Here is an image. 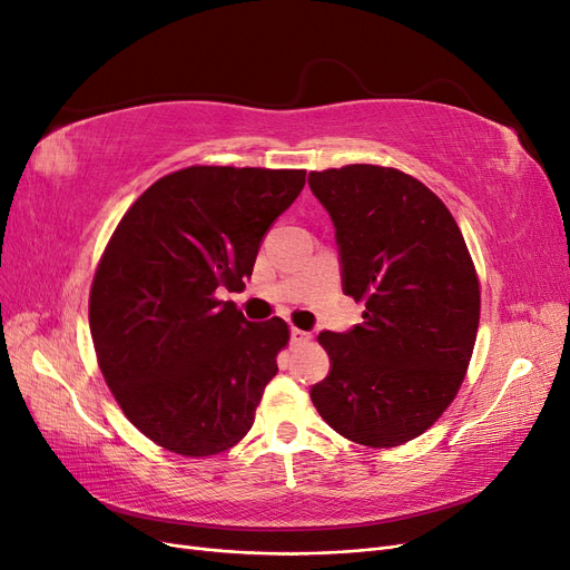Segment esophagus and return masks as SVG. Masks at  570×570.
Masks as SVG:
<instances>
[{"label": "esophagus", "mask_w": 570, "mask_h": 570, "mask_svg": "<svg viewBox=\"0 0 570 570\" xmlns=\"http://www.w3.org/2000/svg\"><path fill=\"white\" fill-rule=\"evenodd\" d=\"M289 337H292V342H295V344H304V342H312V333H306V331H299V327H292V331H289Z\"/></svg>", "instance_id": "1"}]
</instances>
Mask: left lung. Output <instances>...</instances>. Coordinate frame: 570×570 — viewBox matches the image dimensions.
<instances>
[{"instance_id":"obj_1","label":"left lung","mask_w":570,"mask_h":570,"mask_svg":"<svg viewBox=\"0 0 570 570\" xmlns=\"http://www.w3.org/2000/svg\"><path fill=\"white\" fill-rule=\"evenodd\" d=\"M335 223L342 289L364 323L321 333L331 373L312 402L335 433L390 450L433 425L469 371L480 281L444 202L402 170L373 164L312 170Z\"/></svg>"}]
</instances>
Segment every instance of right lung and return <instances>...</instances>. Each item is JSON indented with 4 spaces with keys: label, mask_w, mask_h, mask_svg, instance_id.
Listing matches in <instances>:
<instances>
[{
    "label": "right lung",
    "mask_w": 570,
    "mask_h": 570,
    "mask_svg": "<svg viewBox=\"0 0 570 570\" xmlns=\"http://www.w3.org/2000/svg\"><path fill=\"white\" fill-rule=\"evenodd\" d=\"M304 183L299 168L187 166L147 187L105 247L90 287L97 364L164 450L214 456L249 433L289 327L249 323L218 295L245 287Z\"/></svg>",
    "instance_id": "obj_1"
}]
</instances>
